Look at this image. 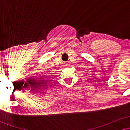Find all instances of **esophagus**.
Segmentation results:
<instances>
[{"instance_id":"34e87169","label":"esophagus","mask_w":130,"mask_h":130,"mask_svg":"<svg viewBox=\"0 0 130 130\" xmlns=\"http://www.w3.org/2000/svg\"><path fill=\"white\" fill-rule=\"evenodd\" d=\"M66 66H67V67H68V66H69V64H68V63H66Z\"/></svg>"}]
</instances>
